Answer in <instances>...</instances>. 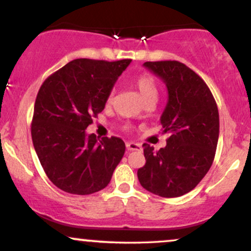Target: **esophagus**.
<instances>
[{
	"instance_id": "34e87169",
	"label": "esophagus",
	"mask_w": 251,
	"mask_h": 251,
	"mask_svg": "<svg viewBox=\"0 0 251 251\" xmlns=\"http://www.w3.org/2000/svg\"><path fill=\"white\" fill-rule=\"evenodd\" d=\"M126 148H127L128 151H142V146H140V144L134 143V142L126 143Z\"/></svg>"
}]
</instances>
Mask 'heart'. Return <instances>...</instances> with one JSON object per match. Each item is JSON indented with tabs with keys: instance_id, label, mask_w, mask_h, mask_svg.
<instances>
[{
	"instance_id": "obj_1",
	"label": "heart",
	"mask_w": 251,
	"mask_h": 251,
	"mask_svg": "<svg viewBox=\"0 0 251 251\" xmlns=\"http://www.w3.org/2000/svg\"><path fill=\"white\" fill-rule=\"evenodd\" d=\"M134 85L138 91H139L140 96H142L144 101H148V100H157L158 85L153 76L150 75L148 73L140 74V75H138L134 79ZM113 97H114V91L112 89V91L108 93L106 102L111 103L113 101Z\"/></svg>"
}]
</instances>
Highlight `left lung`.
Returning a JSON list of instances; mask_svg holds the SVG:
<instances>
[{
  "label": "left lung",
  "instance_id": "obj_1",
  "mask_svg": "<svg viewBox=\"0 0 251 251\" xmlns=\"http://www.w3.org/2000/svg\"><path fill=\"white\" fill-rule=\"evenodd\" d=\"M146 68L165 82L169 100L160 123L169 133L165 148L144 144L146 163L138 170L144 189L160 197L194 190L214 162L220 134L217 103L204 80L179 61H148Z\"/></svg>",
  "mask_w": 251,
  "mask_h": 251
}]
</instances>
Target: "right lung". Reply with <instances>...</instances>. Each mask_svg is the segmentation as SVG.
<instances>
[{"label":"right lung","mask_w":251,"mask_h":251,"mask_svg":"<svg viewBox=\"0 0 251 251\" xmlns=\"http://www.w3.org/2000/svg\"><path fill=\"white\" fill-rule=\"evenodd\" d=\"M131 60L76 59L43 81L36 96L31 139L46 175L73 195H91L108 185L125 153L118 137L86 134L105 108L118 76Z\"/></svg>","instance_id":"right-lung-1"}]
</instances>
